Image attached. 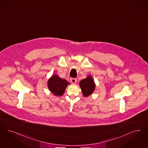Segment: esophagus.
Masks as SVG:
<instances>
[{
  "instance_id": "esophagus-1",
  "label": "esophagus",
  "mask_w": 148,
  "mask_h": 148,
  "mask_svg": "<svg viewBox=\"0 0 148 148\" xmlns=\"http://www.w3.org/2000/svg\"><path fill=\"white\" fill-rule=\"evenodd\" d=\"M70 81L72 84H75L76 83L77 79L76 78H70Z\"/></svg>"
}]
</instances>
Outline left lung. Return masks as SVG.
<instances>
[{"label":"left lung","mask_w":148,"mask_h":148,"mask_svg":"<svg viewBox=\"0 0 148 148\" xmlns=\"http://www.w3.org/2000/svg\"><path fill=\"white\" fill-rule=\"evenodd\" d=\"M79 86L84 96L87 97L90 95L95 88V84L90 76H88L86 78L79 82Z\"/></svg>","instance_id":"left-lung-1"}]
</instances>
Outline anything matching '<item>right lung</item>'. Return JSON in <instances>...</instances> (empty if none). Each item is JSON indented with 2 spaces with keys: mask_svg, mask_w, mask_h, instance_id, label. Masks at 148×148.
Masks as SVG:
<instances>
[{
  "mask_svg": "<svg viewBox=\"0 0 148 148\" xmlns=\"http://www.w3.org/2000/svg\"><path fill=\"white\" fill-rule=\"evenodd\" d=\"M69 84L68 82L56 75H53L48 81V89L56 96L62 95Z\"/></svg>",
  "mask_w": 148,
  "mask_h": 148,
  "instance_id": "right-lung-1",
  "label": "right lung"
}]
</instances>
